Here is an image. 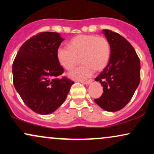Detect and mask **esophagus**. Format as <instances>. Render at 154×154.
<instances>
[{"label":"esophagus","instance_id":"obj_1","mask_svg":"<svg viewBox=\"0 0 154 154\" xmlns=\"http://www.w3.org/2000/svg\"><path fill=\"white\" fill-rule=\"evenodd\" d=\"M93 79H90V80H88V81H85V82H82V84H85V85H89L91 84V83L93 82Z\"/></svg>","mask_w":154,"mask_h":154}]
</instances>
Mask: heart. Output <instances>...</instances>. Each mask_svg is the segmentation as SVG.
<instances>
[{
    "mask_svg": "<svg viewBox=\"0 0 154 154\" xmlns=\"http://www.w3.org/2000/svg\"><path fill=\"white\" fill-rule=\"evenodd\" d=\"M111 47L104 37L80 35L72 39L68 46H59L56 58L59 64L66 70L73 68L80 57L82 65L69 73L72 79L82 81L91 77L95 70H102L109 61Z\"/></svg>",
    "mask_w": 154,
    "mask_h": 154,
    "instance_id": "1",
    "label": "heart"
}]
</instances>
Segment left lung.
<instances>
[{
    "label": "left lung",
    "mask_w": 154,
    "mask_h": 154,
    "mask_svg": "<svg viewBox=\"0 0 154 154\" xmlns=\"http://www.w3.org/2000/svg\"><path fill=\"white\" fill-rule=\"evenodd\" d=\"M111 47L109 63L96 78L103 93L95 102L104 110L123 109L133 96L140 81V62L135 49L118 33L103 29Z\"/></svg>",
    "instance_id": "left-lung-1"
}]
</instances>
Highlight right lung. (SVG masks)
Here are the masks:
<instances>
[{"label": "right lung", "instance_id": "obj_1", "mask_svg": "<svg viewBox=\"0 0 154 154\" xmlns=\"http://www.w3.org/2000/svg\"><path fill=\"white\" fill-rule=\"evenodd\" d=\"M64 39L59 33L44 32L27 40L12 66L15 89L24 103L39 114L54 112L64 102L73 81L63 77L56 51Z\"/></svg>", "mask_w": 154, "mask_h": 154}]
</instances>
